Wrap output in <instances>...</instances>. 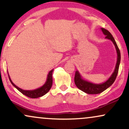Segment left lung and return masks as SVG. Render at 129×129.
<instances>
[{"instance_id":"left-lung-1","label":"left lung","mask_w":129,"mask_h":129,"mask_svg":"<svg viewBox=\"0 0 129 129\" xmlns=\"http://www.w3.org/2000/svg\"><path fill=\"white\" fill-rule=\"evenodd\" d=\"M101 29L102 31L103 32L104 34L106 36L105 38L111 40L114 44L115 47H116L117 53V61L114 72L112 74L111 77L105 82L102 83V84H94V83H92L91 82H89L85 81V80L82 79L81 75L78 72V71H76L74 78L75 85L80 90H81V91H82L85 93H88V94H98V93H101L102 92H103L105 89H107L108 88H109L116 80L117 75L118 74V69H119L121 54H120V51L117 46V44L113 36L108 30L105 29V28H101Z\"/></svg>"}]
</instances>
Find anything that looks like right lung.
Listing matches in <instances>:
<instances>
[{"instance_id":"1","label":"right lung","mask_w":129,"mask_h":129,"mask_svg":"<svg viewBox=\"0 0 129 129\" xmlns=\"http://www.w3.org/2000/svg\"><path fill=\"white\" fill-rule=\"evenodd\" d=\"M53 70L54 69H52L51 71H50V72L48 73L47 79L46 83H45L42 87H41V88H38V89H35V90H33V91H26V90H23L21 89V88H18V86H16V85H15L12 82L11 79H10L9 77V78L12 84L15 87L18 91L21 92L22 94L26 95V96H28V97L29 98H39L43 96V95H44L46 93H47L48 91H49V90L50 89V88H51V86H52V83H53L52 73H53Z\"/></svg>"}]
</instances>
